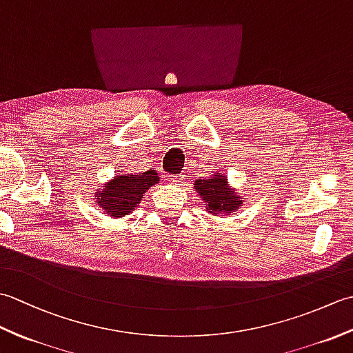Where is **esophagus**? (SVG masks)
I'll use <instances>...</instances> for the list:
<instances>
[{
  "instance_id": "obj_1",
  "label": "esophagus",
  "mask_w": 353,
  "mask_h": 353,
  "mask_svg": "<svg viewBox=\"0 0 353 353\" xmlns=\"http://www.w3.org/2000/svg\"><path fill=\"white\" fill-rule=\"evenodd\" d=\"M168 182L172 185H183L185 183V176L179 174V176H170Z\"/></svg>"
}]
</instances>
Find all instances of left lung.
I'll return each mask as SVG.
<instances>
[{
	"label": "left lung",
	"mask_w": 353,
	"mask_h": 353,
	"mask_svg": "<svg viewBox=\"0 0 353 353\" xmlns=\"http://www.w3.org/2000/svg\"><path fill=\"white\" fill-rule=\"evenodd\" d=\"M194 190L203 200L206 211L212 215H229L244 203V199L235 192L234 186L229 185L228 177L223 174L221 170L215 171L211 177L197 179L194 182Z\"/></svg>",
	"instance_id": "left-lung-1"
}]
</instances>
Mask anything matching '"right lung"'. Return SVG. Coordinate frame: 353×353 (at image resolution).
Masks as SVG:
<instances>
[{"instance_id":"1","label":"right lung","mask_w":353,"mask_h":353,"mask_svg":"<svg viewBox=\"0 0 353 353\" xmlns=\"http://www.w3.org/2000/svg\"><path fill=\"white\" fill-rule=\"evenodd\" d=\"M157 183L159 176L153 168L142 172L117 171V176L97 190L95 205H99L100 211L108 216L121 219L138 208L142 196Z\"/></svg>"}]
</instances>
